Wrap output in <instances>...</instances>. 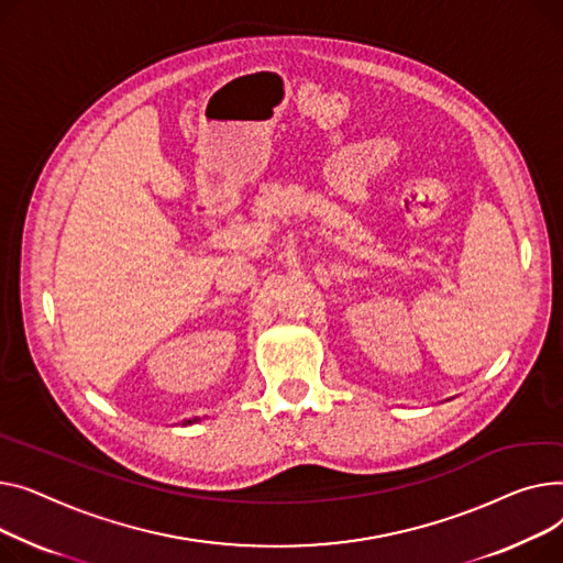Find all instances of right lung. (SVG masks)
<instances>
[{
	"mask_svg": "<svg viewBox=\"0 0 563 563\" xmlns=\"http://www.w3.org/2000/svg\"><path fill=\"white\" fill-rule=\"evenodd\" d=\"M188 422H190V420H188Z\"/></svg>",
	"mask_w": 563,
	"mask_h": 563,
	"instance_id": "add662e5",
	"label": "right lung"
}]
</instances>
